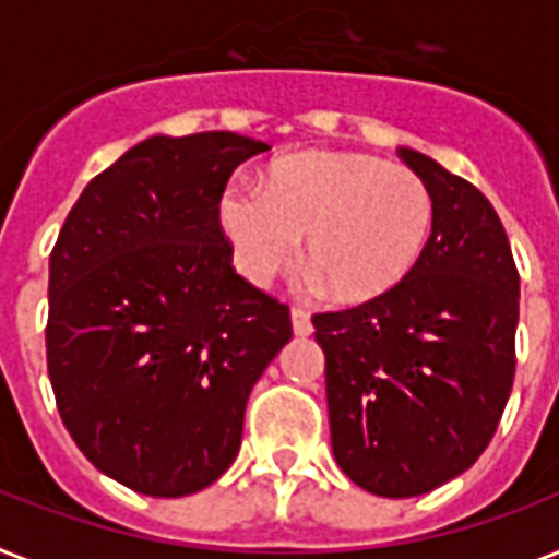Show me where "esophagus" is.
I'll return each instance as SVG.
<instances>
[{
	"instance_id": "34e87169",
	"label": "esophagus",
	"mask_w": 559,
	"mask_h": 559,
	"mask_svg": "<svg viewBox=\"0 0 559 559\" xmlns=\"http://www.w3.org/2000/svg\"><path fill=\"white\" fill-rule=\"evenodd\" d=\"M293 333L295 335H310L312 333V321H310V312H304L301 307H293Z\"/></svg>"
}]
</instances>
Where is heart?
Returning <instances> with one entry per match:
<instances>
[{
	"label": "heart",
	"mask_w": 559,
	"mask_h": 559,
	"mask_svg": "<svg viewBox=\"0 0 559 559\" xmlns=\"http://www.w3.org/2000/svg\"><path fill=\"white\" fill-rule=\"evenodd\" d=\"M217 215L235 266L270 284L304 255L342 301H370L405 278L433 226V194L407 166L353 152L270 163L261 192L229 186Z\"/></svg>",
	"instance_id": "obj_1"
}]
</instances>
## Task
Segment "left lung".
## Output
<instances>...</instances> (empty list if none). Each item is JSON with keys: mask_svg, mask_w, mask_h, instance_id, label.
Segmentation results:
<instances>
[{"mask_svg": "<svg viewBox=\"0 0 559 559\" xmlns=\"http://www.w3.org/2000/svg\"><path fill=\"white\" fill-rule=\"evenodd\" d=\"M399 157L433 194L419 261L388 293L312 316L335 462L390 500L483 456L514 384L520 319V272L488 198L413 148Z\"/></svg>", "mask_w": 559, "mask_h": 559, "instance_id": "8db88e82", "label": "left lung"}]
</instances>
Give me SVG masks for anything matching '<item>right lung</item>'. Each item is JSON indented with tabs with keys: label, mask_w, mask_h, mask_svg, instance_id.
<instances>
[{
	"label": "right lung",
	"mask_w": 559,
	"mask_h": 559,
	"mask_svg": "<svg viewBox=\"0 0 559 559\" xmlns=\"http://www.w3.org/2000/svg\"><path fill=\"white\" fill-rule=\"evenodd\" d=\"M266 143L148 138L68 212L48 266V376L85 460L146 497H186L238 456L247 399L293 338L287 304L233 266L217 203Z\"/></svg>",
	"instance_id": "obj_1"
}]
</instances>
